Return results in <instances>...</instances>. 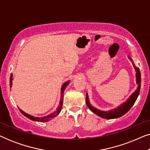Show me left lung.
Segmentation results:
<instances>
[{
  "label": "left lung",
  "instance_id": "left-lung-1",
  "mask_svg": "<svg viewBox=\"0 0 150 150\" xmlns=\"http://www.w3.org/2000/svg\"><path fill=\"white\" fill-rule=\"evenodd\" d=\"M128 59L132 61L133 63V66H134L135 70H136V81L137 84L138 85L137 87V89L132 94H131V96L128 98V99L126 100V102L121 104L120 106H118L117 108H114V109L108 110V111H102L99 109L93 107V106H91V104H90V102L89 100V97H88V94H86V103L87 105L90 110H91L93 113L97 115L100 116V117L107 119V120H110V119H115L120 117L126 113L130 109L131 107L134 105V102H136V100L138 98L139 92H140L141 89V72L140 70L138 67L135 66L134 63H133L132 59H131V57H128Z\"/></svg>",
  "mask_w": 150,
  "mask_h": 150
}]
</instances>
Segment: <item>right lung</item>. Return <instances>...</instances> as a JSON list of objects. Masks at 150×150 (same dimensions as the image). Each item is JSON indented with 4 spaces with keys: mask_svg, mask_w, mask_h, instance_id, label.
Masks as SVG:
<instances>
[{
    "mask_svg": "<svg viewBox=\"0 0 150 150\" xmlns=\"http://www.w3.org/2000/svg\"><path fill=\"white\" fill-rule=\"evenodd\" d=\"M12 76H13V74L11 75V76H10V80H9V84H10V87H12ZM69 83V81H67L66 83H65L63 84L62 87H61V99H60V102H59V107L57 108V110H55L52 113L48 115H46V116H44V117H33L32 115H28L27 113H26L25 112H24L23 110L20 109L19 108L20 111L22 112V115H24V116L30 119V120H33V121H35V122H48V121H50L51 119L54 118V117H56L57 115H58L60 113L61 110V108H62V106H63V92L65 91V87H67V85H68Z\"/></svg>",
    "mask_w": 150,
    "mask_h": 150,
    "instance_id": "add662e5",
    "label": "right lung"
}]
</instances>
